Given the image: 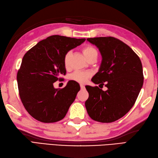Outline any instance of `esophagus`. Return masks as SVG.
Masks as SVG:
<instances>
[{"label":"esophagus","instance_id":"obj_1","mask_svg":"<svg viewBox=\"0 0 158 158\" xmlns=\"http://www.w3.org/2000/svg\"><path fill=\"white\" fill-rule=\"evenodd\" d=\"M80 87H81V89H84L85 88L84 85L82 84V83H81V84H80Z\"/></svg>","mask_w":158,"mask_h":158}]
</instances>
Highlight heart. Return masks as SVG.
<instances>
[{
  "label": "heart",
  "instance_id": "obj_1",
  "mask_svg": "<svg viewBox=\"0 0 158 158\" xmlns=\"http://www.w3.org/2000/svg\"><path fill=\"white\" fill-rule=\"evenodd\" d=\"M82 52L83 55L86 58L87 60H89L93 56H98V52L94 47L90 45H87L84 48H83ZM71 56V53L70 52H67L66 55L64 58V64L66 68L69 66V60L70 57ZM91 76V74L89 72H84V71H80V70H77V71L74 72L70 75V79L73 80V81H75L79 83H84L85 82L89 77Z\"/></svg>",
  "mask_w": 158,
  "mask_h": 158
}]
</instances>
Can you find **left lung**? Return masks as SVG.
<instances>
[{"label": "left lung", "mask_w": 158, "mask_h": 158, "mask_svg": "<svg viewBox=\"0 0 158 158\" xmlns=\"http://www.w3.org/2000/svg\"><path fill=\"white\" fill-rule=\"evenodd\" d=\"M87 40L98 48L102 58L98 72L92 81L102 86L106 82L108 88L103 91L98 86H85L89 93L85 103L87 111L94 121L113 122L135 105L143 84L142 63L128 45L115 37Z\"/></svg>", "instance_id": "obj_1"}]
</instances>
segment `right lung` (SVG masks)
<instances>
[{
    "label": "right lung",
    "mask_w": 158,
    "mask_h": 158,
    "mask_svg": "<svg viewBox=\"0 0 158 158\" xmlns=\"http://www.w3.org/2000/svg\"><path fill=\"white\" fill-rule=\"evenodd\" d=\"M85 39L53 35L39 41L25 53L17 74L19 94L23 106L32 117L43 123L62 119L80 90L79 84L69 81L62 89L53 83L65 75L64 58Z\"/></svg>",
    "instance_id": "obj_1"
}]
</instances>
